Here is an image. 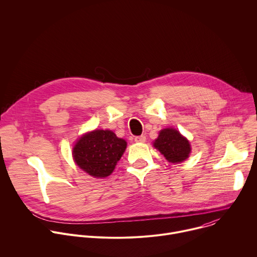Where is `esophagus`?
<instances>
[{
	"mask_svg": "<svg viewBox=\"0 0 257 257\" xmlns=\"http://www.w3.org/2000/svg\"><path fill=\"white\" fill-rule=\"evenodd\" d=\"M134 140H135V142H137V143H143V142L146 141V137H145V135H140V136H136V137L134 138Z\"/></svg>",
	"mask_w": 257,
	"mask_h": 257,
	"instance_id": "34e87169",
	"label": "esophagus"
}]
</instances>
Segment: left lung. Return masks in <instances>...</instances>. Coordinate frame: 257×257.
<instances>
[{"label": "left lung", "instance_id": "8db88e82", "mask_svg": "<svg viewBox=\"0 0 257 257\" xmlns=\"http://www.w3.org/2000/svg\"><path fill=\"white\" fill-rule=\"evenodd\" d=\"M153 145L168 161L174 163L184 161L191 152L189 141L173 128L161 130Z\"/></svg>", "mask_w": 257, "mask_h": 257}]
</instances>
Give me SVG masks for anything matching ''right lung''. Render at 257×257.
<instances>
[{
  "label": "right lung",
  "mask_w": 257,
  "mask_h": 257,
  "mask_svg": "<svg viewBox=\"0 0 257 257\" xmlns=\"http://www.w3.org/2000/svg\"><path fill=\"white\" fill-rule=\"evenodd\" d=\"M127 143L110 130L84 134L73 147V159L85 173L95 178L110 176L126 149Z\"/></svg>",
  "instance_id": "1"
}]
</instances>
